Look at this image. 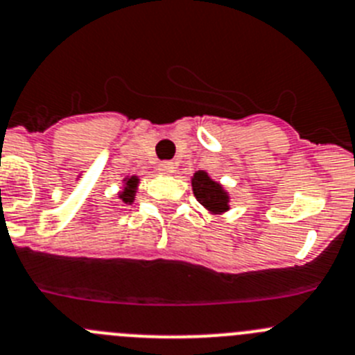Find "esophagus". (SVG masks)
<instances>
[{
  "label": "esophagus",
  "instance_id": "esophagus-1",
  "mask_svg": "<svg viewBox=\"0 0 355 355\" xmlns=\"http://www.w3.org/2000/svg\"><path fill=\"white\" fill-rule=\"evenodd\" d=\"M159 171L164 175H171L175 171V164L170 161H162L161 164H159Z\"/></svg>",
  "mask_w": 355,
  "mask_h": 355
}]
</instances>
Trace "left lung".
I'll return each mask as SVG.
<instances>
[{
	"mask_svg": "<svg viewBox=\"0 0 355 355\" xmlns=\"http://www.w3.org/2000/svg\"><path fill=\"white\" fill-rule=\"evenodd\" d=\"M193 191L196 200L210 212H225L228 210V194L221 184L214 182L205 171H198L193 178Z\"/></svg>",
	"mask_w": 355,
	"mask_h": 355,
	"instance_id": "left-lung-1",
	"label": "left lung"
}]
</instances>
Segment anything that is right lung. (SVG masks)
Listing matches in <instances>:
<instances>
[{"label": "right lung", "mask_w": 355, "mask_h": 355, "mask_svg": "<svg viewBox=\"0 0 355 355\" xmlns=\"http://www.w3.org/2000/svg\"><path fill=\"white\" fill-rule=\"evenodd\" d=\"M136 187H138V178H136V177L127 178L125 189H123V193L120 194V198H122V200L125 201V203H132L134 193H136Z\"/></svg>", "instance_id": "1"}]
</instances>
